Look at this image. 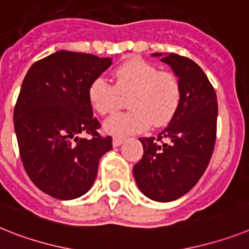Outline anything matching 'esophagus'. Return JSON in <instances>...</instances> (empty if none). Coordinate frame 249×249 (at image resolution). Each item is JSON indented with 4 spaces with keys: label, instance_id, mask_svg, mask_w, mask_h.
Segmentation results:
<instances>
[{
    "label": "esophagus",
    "instance_id": "1",
    "mask_svg": "<svg viewBox=\"0 0 249 249\" xmlns=\"http://www.w3.org/2000/svg\"><path fill=\"white\" fill-rule=\"evenodd\" d=\"M125 139H123V138H119V137H114L112 138V145L114 147H120L121 144L124 143Z\"/></svg>",
    "mask_w": 249,
    "mask_h": 249
}]
</instances>
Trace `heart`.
<instances>
[{"label":"heart","mask_w":249,"mask_h":249,"mask_svg":"<svg viewBox=\"0 0 249 249\" xmlns=\"http://www.w3.org/2000/svg\"><path fill=\"white\" fill-rule=\"evenodd\" d=\"M121 97H129L131 110L107 119L104 128L115 137H128L147 130L150 124H167L181 102V85L173 73L160 72L147 60L131 58L115 71V86L105 77H97L89 86V102L101 115L116 111Z\"/></svg>","instance_id":"1"}]
</instances>
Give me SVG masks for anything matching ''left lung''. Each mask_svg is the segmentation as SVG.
Wrapping results in <instances>:
<instances>
[{
    "label": "left lung",
    "mask_w": 249,
    "mask_h": 249,
    "mask_svg": "<svg viewBox=\"0 0 249 249\" xmlns=\"http://www.w3.org/2000/svg\"><path fill=\"white\" fill-rule=\"evenodd\" d=\"M168 64L181 85L176 114L160 134L139 138L143 157L133 168L135 182L150 200H177L197 183L216 138L218 100L204 71L178 54L153 53Z\"/></svg>",
    "instance_id": "obj_1"
}]
</instances>
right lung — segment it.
<instances>
[{
  "label": "right lung",
  "instance_id": "1",
  "mask_svg": "<svg viewBox=\"0 0 249 249\" xmlns=\"http://www.w3.org/2000/svg\"><path fill=\"white\" fill-rule=\"evenodd\" d=\"M111 64L112 58L59 50L35 62L22 81L14 110L20 157L34 185L52 197L85 195L112 148L111 137L97 133L89 99L91 83Z\"/></svg>",
  "mask_w": 249,
  "mask_h": 249
}]
</instances>
